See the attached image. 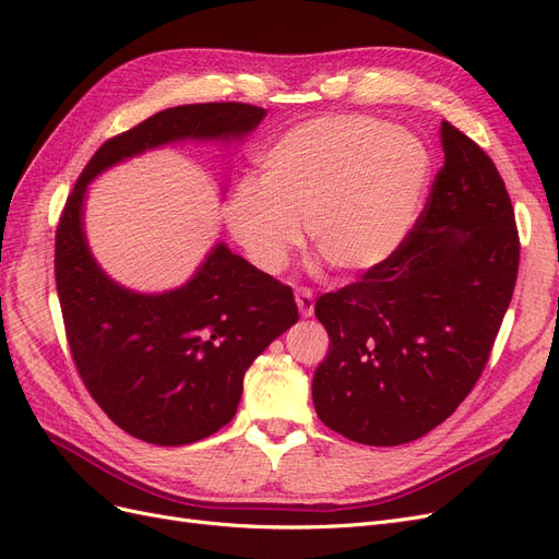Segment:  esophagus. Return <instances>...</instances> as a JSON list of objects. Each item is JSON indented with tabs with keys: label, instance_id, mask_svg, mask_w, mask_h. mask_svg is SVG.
Returning a JSON list of instances; mask_svg holds the SVG:
<instances>
[{
	"label": "esophagus",
	"instance_id": "34e87169",
	"mask_svg": "<svg viewBox=\"0 0 559 559\" xmlns=\"http://www.w3.org/2000/svg\"><path fill=\"white\" fill-rule=\"evenodd\" d=\"M296 306H298L302 317H312V312H314V294H312V289H308V286H302V289H298L296 292Z\"/></svg>",
	"mask_w": 559,
	"mask_h": 559
}]
</instances>
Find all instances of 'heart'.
I'll list each match as a JSON object with an SVG mask.
<instances>
[{
  "instance_id": "heart-1",
  "label": "heart",
  "mask_w": 559,
  "mask_h": 559,
  "mask_svg": "<svg viewBox=\"0 0 559 559\" xmlns=\"http://www.w3.org/2000/svg\"><path fill=\"white\" fill-rule=\"evenodd\" d=\"M429 179L415 134L370 116L298 123L259 156V183L233 191L226 222L253 265L277 273L300 245L341 273L386 261L408 233Z\"/></svg>"
}]
</instances>
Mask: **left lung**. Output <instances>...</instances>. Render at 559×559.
Returning <instances> with one entry per match:
<instances>
[{
    "label": "left lung",
    "mask_w": 559,
    "mask_h": 559,
    "mask_svg": "<svg viewBox=\"0 0 559 559\" xmlns=\"http://www.w3.org/2000/svg\"><path fill=\"white\" fill-rule=\"evenodd\" d=\"M445 163L399 249L314 306L331 345L312 380L319 419L349 441L401 445L460 405L511 306L520 238L492 158L441 123Z\"/></svg>",
    "instance_id": "8db88e82"
}]
</instances>
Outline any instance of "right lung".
I'll return each instance as SVG.
<instances>
[{
    "label": "right lung",
    "mask_w": 559,
    "mask_h": 559,
    "mask_svg": "<svg viewBox=\"0 0 559 559\" xmlns=\"http://www.w3.org/2000/svg\"><path fill=\"white\" fill-rule=\"evenodd\" d=\"M265 109L242 103L158 111L107 140L83 167L56 230V284L79 376L116 427L186 445L235 417L247 368L298 321L292 286L218 242L179 289L134 294L105 275L83 233L86 186L107 167L179 140H238Z\"/></svg>",
    "instance_id": "obj_1"
}]
</instances>
